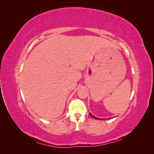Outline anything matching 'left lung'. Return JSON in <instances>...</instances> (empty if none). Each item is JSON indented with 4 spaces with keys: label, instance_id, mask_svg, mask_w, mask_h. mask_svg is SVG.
I'll return each instance as SVG.
<instances>
[{
    "label": "left lung",
    "instance_id": "8db88e82",
    "mask_svg": "<svg viewBox=\"0 0 154 154\" xmlns=\"http://www.w3.org/2000/svg\"><path fill=\"white\" fill-rule=\"evenodd\" d=\"M90 115L91 116H92L93 118H94V119H97V120H100V119H99V118H97V117H95V116H94L93 115H92V114H91V113H90Z\"/></svg>",
    "mask_w": 154,
    "mask_h": 154
}]
</instances>
